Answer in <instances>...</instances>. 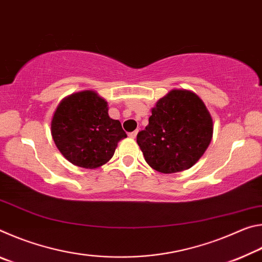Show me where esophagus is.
I'll return each instance as SVG.
<instances>
[{
	"instance_id": "esophagus-1",
	"label": "esophagus",
	"mask_w": 262,
	"mask_h": 262,
	"mask_svg": "<svg viewBox=\"0 0 262 262\" xmlns=\"http://www.w3.org/2000/svg\"><path fill=\"white\" fill-rule=\"evenodd\" d=\"M136 135H137V130H135V132H132V133H129V134H128V137H130V139H135V137H136Z\"/></svg>"
}]
</instances>
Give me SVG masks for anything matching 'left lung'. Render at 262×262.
Returning a JSON list of instances; mask_svg holds the SVG:
<instances>
[{"label": "left lung", "mask_w": 262, "mask_h": 262, "mask_svg": "<svg viewBox=\"0 0 262 262\" xmlns=\"http://www.w3.org/2000/svg\"><path fill=\"white\" fill-rule=\"evenodd\" d=\"M214 122L195 92L172 89L151 108L149 125L136 142L150 167L176 173L196 164L209 147Z\"/></svg>", "instance_id": "8db88e82"}]
</instances>
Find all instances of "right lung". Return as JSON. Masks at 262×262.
<instances>
[{
    "label": "right lung",
    "mask_w": 262,
    "mask_h": 262,
    "mask_svg": "<svg viewBox=\"0 0 262 262\" xmlns=\"http://www.w3.org/2000/svg\"><path fill=\"white\" fill-rule=\"evenodd\" d=\"M51 134L62 156L83 168L104 165L119 141L127 137L120 121L110 118L107 101L94 90L75 92L60 101Z\"/></svg>",
    "instance_id": "add662e5"
}]
</instances>
